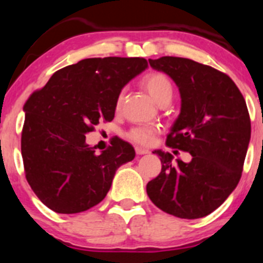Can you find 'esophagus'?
<instances>
[{
    "label": "esophagus",
    "instance_id": "1",
    "mask_svg": "<svg viewBox=\"0 0 263 263\" xmlns=\"http://www.w3.org/2000/svg\"><path fill=\"white\" fill-rule=\"evenodd\" d=\"M148 153H150V151H148L147 148L140 147V146L136 147V154H137V155H145V154H148Z\"/></svg>",
    "mask_w": 263,
    "mask_h": 263
}]
</instances>
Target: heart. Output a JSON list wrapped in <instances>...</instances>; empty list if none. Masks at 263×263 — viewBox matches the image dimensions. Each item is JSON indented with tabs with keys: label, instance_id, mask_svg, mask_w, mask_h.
Instances as JSON below:
<instances>
[{
	"label": "heart",
	"instance_id": "1",
	"mask_svg": "<svg viewBox=\"0 0 263 263\" xmlns=\"http://www.w3.org/2000/svg\"><path fill=\"white\" fill-rule=\"evenodd\" d=\"M142 86L146 89L153 100L155 103H160L165 98H172L173 95V86L168 79V76L161 72H150L142 79ZM121 103V98L118 99V105ZM154 128L150 127H136L129 131L128 137L139 144H150L154 136Z\"/></svg>",
	"mask_w": 263,
	"mask_h": 263
}]
</instances>
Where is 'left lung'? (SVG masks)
Masks as SVG:
<instances>
[{
	"label": "left lung",
	"mask_w": 263,
	"mask_h": 263,
	"mask_svg": "<svg viewBox=\"0 0 263 263\" xmlns=\"http://www.w3.org/2000/svg\"><path fill=\"white\" fill-rule=\"evenodd\" d=\"M178 86L181 113L166 137L169 147L187 151L190 163L155 150L161 172L146 185L154 205L181 219H200L216 210L235 190L251 140V119L234 81L188 58L148 60Z\"/></svg>",
	"instance_id": "1"
}]
</instances>
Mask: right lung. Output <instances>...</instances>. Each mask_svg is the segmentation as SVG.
<instances>
[{
    "label": "right lung",
    "mask_w": 263,
    "mask_h": 263,
    "mask_svg": "<svg viewBox=\"0 0 263 263\" xmlns=\"http://www.w3.org/2000/svg\"><path fill=\"white\" fill-rule=\"evenodd\" d=\"M147 68L140 57L86 58L52 75L24 105L21 155L26 181L58 214H78L104 200L116 171L135 148L118 140L97 154L85 142L100 121H112L124 85Z\"/></svg>",
    "instance_id": "right-lung-1"
}]
</instances>
